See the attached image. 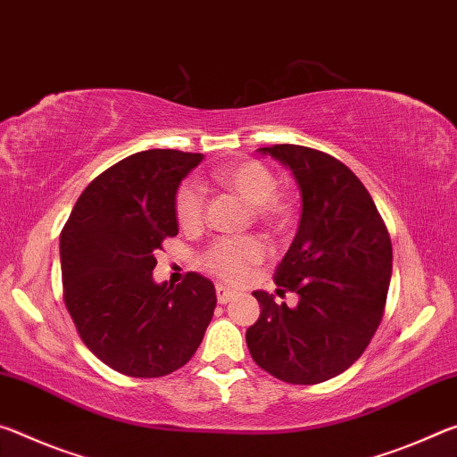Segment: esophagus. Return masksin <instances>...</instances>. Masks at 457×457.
<instances>
[{
  "instance_id": "1",
  "label": "esophagus",
  "mask_w": 457,
  "mask_h": 457,
  "mask_svg": "<svg viewBox=\"0 0 457 457\" xmlns=\"http://www.w3.org/2000/svg\"><path fill=\"white\" fill-rule=\"evenodd\" d=\"M235 297V291L224 287V286H216V299H219V303H227L230 299Z\"/></svg>"
}]
</instances>
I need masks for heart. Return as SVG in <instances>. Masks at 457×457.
<instances>
[{
    "mask_svg": "<svg viewBox=\"0 0 457 457\" xmlns=\"http://www.w3.org/2000/svg\"><path fill=\"white\" fill-rule=\"evenodd\" d=\"M214 182L235 192L251 206L253 216L265 227L286 228L294 216V202L278 190V178L263 162L241 160L220 166L212 174ZM174 214L179 227L192 230L200 227L204 214V196L196 182H184L174 194ZM267 255V246L257 237H224L202 253L200 265L208 273L227 283H243L251 267Z\"/></svg>",
    "mask_w": 457,
    "mask_h": 457,
    "instance_id": "b5f03b06",
    "label": "heart"
}]
</instances>
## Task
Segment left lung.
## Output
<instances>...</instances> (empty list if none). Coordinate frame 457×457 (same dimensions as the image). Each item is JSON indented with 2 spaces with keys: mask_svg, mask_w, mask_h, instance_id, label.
Returning a JSON list of instances; mask_svg holds the SVG:
<instances>
[{
  "mask_svg": "<svg viewBox=\"0 0 457 457\" xmlns=\"http://www.w3.org/2000/svg\"><path fill=\"white\" fill-rule=\"evenodd\" d=\"M291 170L302 192L294 243L275 269L278 294L255 291L261 316L246 346L261 369L291 385H318L353 366L383 320L393 271L391 237L369 190L332 155L279 144L261 147Z\"/></svg>",
  "mask_w": 457,
  "mask_h": 457,
  "instance_id": "8db88e82",
  "label": "left lung"
}]
</instances>
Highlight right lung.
I'll use <instances>...</instances> for the list:
<instances>
[{"label": "right lung", "instance_id": "obj_1", "mask_svg": "<svg viewBox=\"0 0 457 457\" xmlns=\"http://www.w3.org/2000/svg\"><path fill=\"white\" fill-rule=\"evenodd\" d=\"M202 154L147 149L96 176L60 233L64 303L85 346L127 377L158 378L190 361L216 308L211 279L154 281V253L178 235L174 194Z\"/></svg>", "mask_w": 457, "mask_h": 457}]
</instances>
